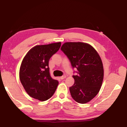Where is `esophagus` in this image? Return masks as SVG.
I'll return each instance as SVG.
<instances>
[{"instance_id":"1","label":"esophagus","mask_w":127,"mask_h":127,"mask_svg":"<svg viewBox=\"0 0 127 127\" xmlns=\"http://www.w3.org/2000/svg\"><path fill=\"white\" fill-rule=\"evenodd\" d=\"M66 77V75H63L62 76H61V77H60V79L62 80V79H65Z\"/></svg>"}]
</instances>
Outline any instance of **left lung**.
<instances>
[{
    "instance_id": "obj_1",
    "label": "left lung",
    "mask_w": 127,
    "mask_h": 127,
    "mask_svg": "<svg viewBox=\"0 0 127 127\" xmlns=\"http://www.w3.org/2000/svg\"><path fill=\"white\" fill-rule=\"evenodd\" d=\"M61 49L77 69L73 76L74 83L69 88L71 96L79 103H86L98 94L103 80L101 58L94 48L88 43L66 42Z\"/></svg>"
}]
</instances>
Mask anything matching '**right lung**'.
Listing matches in <instances>:
<instances>
[{"mask_svg":"<svg viewBox=\"0 0 127 127\" xmlns=\"http://www.w3.org/2000/svg\"><path fill=\"white\" fill-rule=\"evenodd\" d=\"M61 45V42L37 45L24 57L20 69V79L30 96L44 101L54 94L59 83L50 76L48 62Z\"/></svg>","mask_w":127,"mask_h":127,"instance_id":"right-lung-1","label":"right lung"}]
</instances>
